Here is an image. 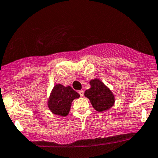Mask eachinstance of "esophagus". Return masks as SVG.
<instances>
[{"mask_svg": "<svg viewBox=\"0 0 158 158\" xmlns=\"http://www.w3.org/2000/svg\"><path fill=\"white\" fill-rule=\"evenodd\" d=\"M79 95L81 96V97H83V96H84V91H83L82 90H79Z\"/></svg>", "mask_w": 158, "mask_h": 158, "instance_id": "1", "label": "esophagus"}]
</instances>
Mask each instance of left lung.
Here are the masks:
<instances>
[{
    "mask_svg": "<svg viewBox=\"0 0 158 158\" xmlns=\"http://www.w3.org/2000/svg\"><path fill=\"white\" fill-rule=\"evenodd\" d=\"M90 88L85 92V97L88 98L96 110L103 112L114 106L115 97L114 93L100 79L95 78L89 81Z\"/></svg>",
    "mask_w": 158,
    "mask_h": 158,
    "instance_id": "1",
    "label": "left lung"
}]
</instances>
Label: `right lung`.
Listing matches in <instances>:
<instances>
[{"label":"right lung","mask_w":158,"mask_h":158,"mask_svg":"<svg viewBox=\"0 0 158 158\" xmlns=\"http://www.w3.org/2000/svg\"><path fill=\"white\" fill-rule=\"evenodd\" d=\"M80 97L70 86L61 84L54 85L48 100V107L56 115L65 117L69 114L72 102Z\"/></svg>","instance_id":"1"}]
</instances>
